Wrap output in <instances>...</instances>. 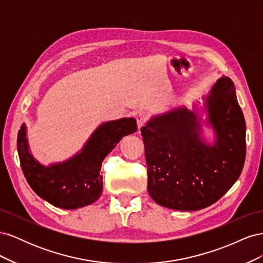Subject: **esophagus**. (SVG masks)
<instances>
[{
  "label": "esophagus",
  "mask_w": 263,
  "mask_h": 263,
  "mask_svg": "<svg viewBox=\"0 0 263 263\" xmlns=\"http://www.w3.org/2000/svg\"><path fill=\"white\" fill-rule=\"evenodd\" d=\"M136 121H137L138 128L140 129L141 127L144 126V125L146 124V122L148 121V116H147V114H145V113H139V114L137 115V117H136Z\"/></svg>",
  "instance_id": "obj_1"
}]
</instances>
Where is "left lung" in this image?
I'll use <instances>...</instances> for the list:
<instances>
[{
    "label": "left lung",
    "mask_w": 263,
    "mask_h": 263,
    "mask_svg": "<svg viewBox=\"0 0 263 263\" xmlns=\"http://www.w3.org/2000/svg\"><path fill=\"white\" fill-rule=\"evenodd\" d=\"M213 145L201 137L196 112L185 106L141 127L148 192L164 208L198 211L217 202L239 178L246 158V122L233 81L222 77L205 99Z\"/></svg>",
    "instance_id": "1"
}]
</instances>
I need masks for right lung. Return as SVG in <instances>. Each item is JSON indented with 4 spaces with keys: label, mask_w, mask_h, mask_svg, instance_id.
I'll return each mask as SVG.
<instances>
[{
    "label": "right lung",
    "mask_w": 263,
    "mask_h": 263,
    "mask_svg": "<svg viewBox=\"0 0 263 263\" xmlns=\"http://www.w3.org/2000/svg\"><path fill=\"white\" fill-rule=\"evenodd\" d=\"M137 130L135 118H121L99 126L80 153L69 160L45 166L31 156L26 127L17 134L22 170L34 192L55 208L76 210L94 203L102 194L101 166L121 139Z\"/></svg>",
    "instance_id": "1"
}]
</instances>
